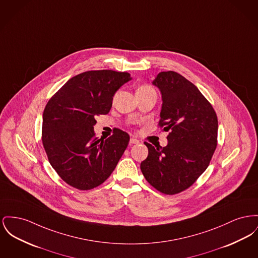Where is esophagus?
<instances>
[{
	"label": "esophagus",
	"mask_w": 258,
	"mask_h": 258,
	"mask_svg": "<svg viewBox=\"0 0 258 258\" xmlns=\"http://www.w3.org/2000/svg\"><path fill=\"white\" fill-rule=\"evenodd\" d=\"M130 143H131V144H138V143H139V140L137 139V138H135V137H132V138L130 139Z\"/></svg>",
	"instance_id": "esophagus-1"
}]
</instances>
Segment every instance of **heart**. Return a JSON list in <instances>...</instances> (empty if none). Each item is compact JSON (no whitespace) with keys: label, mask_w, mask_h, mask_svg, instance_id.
I'll list each match as a JSON object with an SVG mask.
<instances>
[{"label":"heart","mask_w":258,"mask_h":258,"mask_svg":"<svg viewBox=\"0 0 258 258\" xmlns=\"http://www.w3.org/2000/svg\"><path fill=\"white\" fill-rule=\"evenodd\" d=\"M154 91V89L152 88L151 86L149 85H142L140 86L137 91Z\"/></svg>","instance_id":"heart-1"}]
</instances>
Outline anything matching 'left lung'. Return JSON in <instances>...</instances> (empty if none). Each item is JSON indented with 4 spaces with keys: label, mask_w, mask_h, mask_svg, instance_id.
<instances>
[{
    "label": "left lung",
    "mask_w": 258,
    "mask_h": 258,
    "mask_svg": "<svg viewBox=\"0 0 258 258\" xmlns=\"http://www.w3.org/2000/svg\"><path fill=\"white\" fill-rule=\"evenodd\" d=\"M152 84L162 93L159 125L169 134L166 147L144 143L148 157L140 168L154 188L174 195L209 167L217 145V116L197 87L176 72H161Z\"/></svg>",
    "instance_id": "obj_1"
}]
</instances>
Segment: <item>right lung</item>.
Here are the masks:
<instances>
[{
    "instance_id": "right-lung-1",
    "label": "right lung",
    "mask_w": 258,
    "mask_h": 258,
    "mask_svg": "<svg viewBox=\"0 0 258 258\" xmlns=\"http://www.w3.org/2000/svg\"><path fill=\"white\" fill-rule=\"evenodd\" d=\"M132 80L126 72L87 71L71 78L47 102L42 141L49 164L63 181L91 190L106 180L127 147L119 128L107 139L94 137L95 117L106 115L113 96Z\"/></svg>"
}]
</instances>
